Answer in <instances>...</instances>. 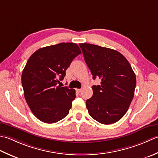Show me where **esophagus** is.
Returning <instances> with one entry per match:
<instances>
[{"instance_id": "34e87169", "label": "esophagus", "mask_w": 158, "mask_h": 158, "mask_svg": "<svg viewBox=\"0 0 158 158\" xmlns=\"http://www.w3.org/2000/svg\"><path fill=\"white\" fill-rule=\"evenodd\" d=\"M76 91L78 92V93H80L82 91V89H76Z\"/></svg>"}]
</instances>
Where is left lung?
Returning <instances> with one entry per match:
<instances>
[{"label":"left lung","mask_w":158,"mask_h":158,"mask_svg":"<svg viewBox=\"0 0 158 158\" xmlns=\"http://www.w3.org/2000/svg\"><path fill=\"white\" fill-rule=\"evenodd\" d=\"M93 78V96L86 101L90 116L100 123H116L126 113L132 101L136 85V75L130 63L118 51L90 44H80Z\"/></svg>","instance_id":"8db88e82"}]
</instances>
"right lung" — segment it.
Returning a JSON list of instances; mask_svg holds the SVG:
<instances>
[{"instance_id":"obj_1","label":"right lung","mask_w":158,"mask_h":158,"mask_svg":"<svg viewBox=\"0 0 158 158\" xmlns=\"http://www.w3.org/2000/svg\"><path fill=\"white\" fill-rule=\"evenodd\" d=\"M81 50L74 43L41 48L28 59L22 73L26 102L39 120L54 123L69 114L76 91L58 86Z\"/></svg>"}]
</instances>
